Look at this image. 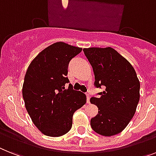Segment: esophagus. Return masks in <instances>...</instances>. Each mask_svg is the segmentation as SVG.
I'll use <instances>...</instances> for the list:
<instances>
[{
  "label": "esophagus",
  "instance_id": "34e87169",
  "mask_svg": "<svg viewBox=\"0 0 156 156\" xmlns=\"http://www.w3.org/2000/svg\"><path fill=\"white\" fill-rule=\"evenodd\" d=\"M86 96H87V104H90V98H91V96H90L89 94H86Z\"/></svg>",
  "mask_w": 156,
  "mask_h": 156
}]
</instances>
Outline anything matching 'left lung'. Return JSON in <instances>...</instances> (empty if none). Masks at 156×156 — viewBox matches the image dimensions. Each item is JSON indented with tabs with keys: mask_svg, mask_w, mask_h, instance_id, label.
<instances>
[{
	"mask_svg": "<svg viewBox=\"0 0 156 156\" xmlns=\"http://www.w3.org/2000/svg\"><path fill=\"white\" fill-rule=\"evenodd\" d=\"M95 75L94 85L104 86L100 98L90 102L98 107V114L91 119L96 133L112 136L121 132L136 113L140 100V83L132 65L114 48L83 49Z\"/></svg>",
	"mask_w": 156,
	"mask_h": 156,
	"instance_id": "left-lung-1",
	"label": "left lung"
}]
</instances>
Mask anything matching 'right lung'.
<instances>
[{
  "mask_svg": "<svg viewBox=\"0 0 156 156\" xmlns=\"http://www.w3.org/2000/svg\"><path fill=\"white\" fill-rule=\"evenodd\" d=\"M81 48L56 42L41 51L29 64L22 95L35 126L48 136L59 137L70 131L73 114L86 104L85 94L69 84V61Z\"/></svg>",
  "mask_w": 156,
  "mask_h": 156,
  "instance_id": "1",
  "label": "right lung"
}]
</instances>
